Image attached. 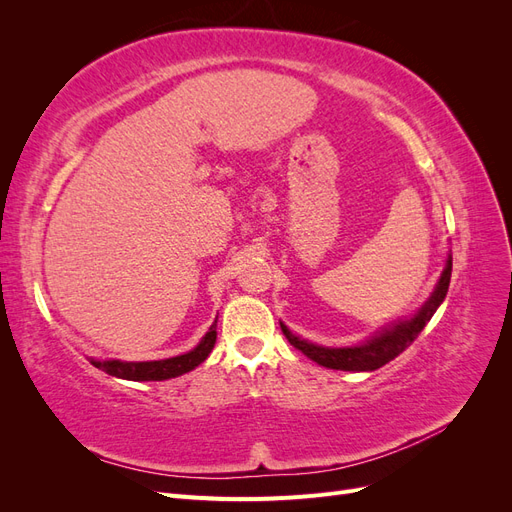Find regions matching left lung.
<instances>
[{
	"label": "left lung",
	"instance_id": "left-lung-1",
	"mask_svg": "<svg viewBox=\"0 0 512 512\" xmlns=\"http://www.w3.org/2000/svg\"><path fill=\"white\" fill-rule=\"evenodd\" d=\"M451 271H453V256L448 254L440 280L436 288H433V292L429 294V299L423 303V307L418 309L414 316L389 324V327L378 331L376 335H371L369 339H365V342L356 346H342V348L318 346V344L307 342V339L299 335H294L284 322H280V327L290 346L301 350L305 356H309V359L316 361L322 367L342 369V371H374L404 352L418 337V333L425 329V324L431 320L433 314H436V309L442 305L446 297L448 284H451Z\"/></svg>",
	"mask_w": 512,
	"mask_h": 512
}]
</instances>
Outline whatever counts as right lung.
I'll return each instance as SVG.
<instances>
[{
    "label": "right lung",
    "instance_id": "add662e5",
    "mask_svg": "<svg viewBox=\"0 0 512 512\" xmlns=\"http://www.w3.org/2000/svg\"><path fill=\"white\" fill-rule=\"evenodd\" d=\"M218 318L213 320L209 331L200 339L198 346L185 354L170 356V359L160 361H119V359H96V356H87L89 363L106 371L108 376H115L121 380H134V382H149V380H168L188 374L196 369L211 354L215 339H218Z\"/></svg>",
    "mask_w": 512,
    "mask_h": 512
}]
</instances>
